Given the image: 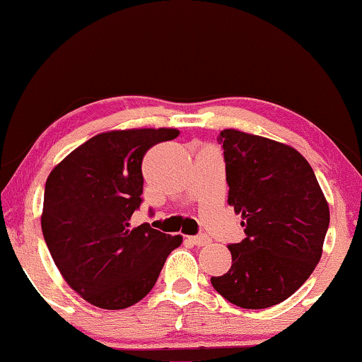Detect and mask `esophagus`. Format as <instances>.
<instances>
[{
  "instance_id": "34e87169",
  "label": "esophagus",
  "mask_w": 362,
  "mask_h": 362,
  "mask_svg": "<svg viewBox=\"0 0 362 362\" xmlns=\"http://www.w3.org/2000/svg\"><path fill=\"white\" fill-rule=\"evenodd\" d=\"M187 240L191 242L192 245H197V247H202V245H207L211 242V239L204 234L201 235H192V237H187Z\"/></svg>"
}]
</instances>
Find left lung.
Wrapping results in <instances>:
<instances>
[{
    "label": "left lung",
    "mask_w": 362,
    "mask_h": 362,
    "mask_svg": "<svg viewBox=\"0 0 362 362\" xmlns=\"http://www.w3.org/2000/svg\"><path fill=\"white\" fill-rule=\"evenodd\" d=\"M227 202L242 214L245 239L229 244L232 265L212 276L217 293L240 308L288 298L321 259L329 207L310 163L295 148L239 130H222Z\"/></svg>",
    "instance_id": "8db88e82"
}]
</instances>
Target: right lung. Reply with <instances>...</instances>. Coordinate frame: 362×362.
<instances>
[{"instance_id":"right-lung-1","label":"right lung","mask_w":362,"mask_h":362,"mask_svg":"<svg viewBox=\"0 0 362 362\" xmlns=\"http://www.w3.org/2000/svg\"><path fill=\"white\" fill-rule=\"evenodd\" d=\"M180 135L175 128L107 132L54 168L44 189V240L64 280L88 303L122 310L145 298L168 255L181 245L145 224L130 229L141 204L145 153Z\"/></svg>"}]
</instances>
